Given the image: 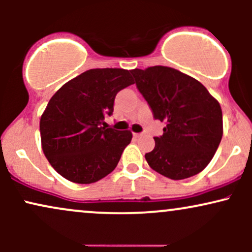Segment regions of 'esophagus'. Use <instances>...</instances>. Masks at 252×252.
<instances>
[{"instance_id":"1","label":"esophagus","mask_w":252,"mask_h":252,"mask_svg":"<svg viewBox=\"0 0 252 252\" xmlns=\"http://www.w3.org/2000/svg\"><path fill=\"white\" fill-rule=\"evenodd\" d=\"M142 136V134H137V132H134V137L137 138V137H141Z\"/></svg>"}]
</instances>
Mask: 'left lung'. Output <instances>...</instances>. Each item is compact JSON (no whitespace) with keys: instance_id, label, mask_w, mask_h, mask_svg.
Listing matches in <instances>:
<instances>
[{"instance_id":"8db88e82","label":"left lung","mask_w":252,"mask_h":252,"mask_svg":"<svg viewBox=\"0 0 252 252\" xmlns=\"http://www.w3.org/2000/svg\"><path fill=\"white\" fill-rule=\"evenodd\" d=\"M163 134L146 154L150 168L172 180L200 173L215 156L222 136L220 104L200 82L175 68L152 66L130 71Z\"/></svg>"}]
</instances>
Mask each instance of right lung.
<instances>
[{"label": "right lung", "mask_w": 252, "mask_h": 252, "mask_svg": "<svg viewBox=\"0 0 252 252\" xmlns=\"http://www.w3.org/2000/svg\"><path fill=\"white\" fill-rule=\"evenodd\" d=\"M134 84L123 68H92L60 88L40 118L42 152L63 178L94 184L116 168L130 130L104 126L117 92Z\"/></svg>", "instance_id": "add662e5"}]
</instances>
